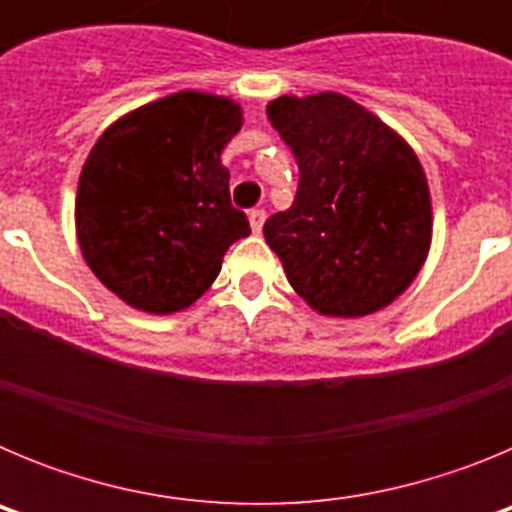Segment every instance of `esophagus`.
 Instances as JSON below:
<instances>
[{
	"mask_svg": "<svg viewBox=\"0 0 512 512\" xmlns=\"http://www.w3.org/2000/svg\"><path fill=\"white\" fill-rule=\"evenodd\" d=\"M264 220H266V212L259 210V207L248 212V223H251L253 233H261V228H264Z\"/></svg>",
	"mask_w": 512,
	"mask_h": 512,
	"instance_id": "1",
	"label": "esophagus"
}]
</instances>
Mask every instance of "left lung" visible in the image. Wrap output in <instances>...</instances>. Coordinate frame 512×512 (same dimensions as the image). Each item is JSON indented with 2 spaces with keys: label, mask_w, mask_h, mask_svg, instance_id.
I'll list each match as a JSON object with an SVG mask.
<instances>
[{
  "label": "left lung",
  "mask_w": 512,
  "mask_h": 512,
  "mask_svg": "<svg viewBox=\"0 0 512 512\" xmlns=\"http://www.w3.org/2000/svg\"><path fill=\"white\" fill-rule=\"evenodd\" d=\"M266 115L300 166L292 207L264 225L289 284L320 315L361 318L387 307L431 248V192L415 151L336 92L284 94Z\"/></svg>",
  "instance_id": "left-lung-1"
}]
</instances>
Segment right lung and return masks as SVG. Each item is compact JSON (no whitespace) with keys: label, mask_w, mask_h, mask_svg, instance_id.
Here are the masks:
<instances>
[{"label":"right lung","mask_w":512,"mask_h":512,"mask_svg":"<svg viewBox=\"0 0 512 512\" xmlns=\"http://www.w3.org/2000/svg\"><path fill=\"white\" fill-rule=\"evenodd\" d=\"M241 122L233 99L187 89L122 115L94 143L76 238L99 282L135 310L169 315L197 302L225 251L251 233L220 161Z\"/></svg>","instance_id":"1"}]
</instances>
